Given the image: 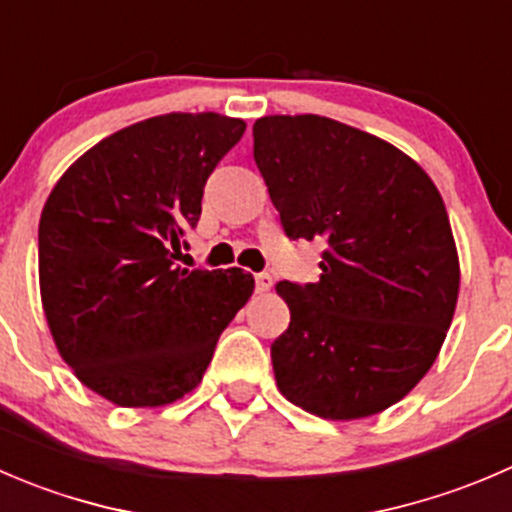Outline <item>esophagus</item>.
Returning <instances> with one entry per match:
<instances>
[{"mask_svg": "<svg viewBox=\"0 0 512 512\" xmlns=\"http://www.w3.org/2000/svg\"><path fill=\"white\" fill-rule=\"evenodd\" d=\"M255 287L257 292H267L272 287V275L270 272H257L255 275Z\"/></svg>", "mask_w": 512, "mask_h": 512, "instance_id": "obj_1", "label": "esophagus"}]
</instances>
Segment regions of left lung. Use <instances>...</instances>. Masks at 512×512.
Wrapping results in <instances>:
<instances>
[{"mask_svg": "<svg viewBox=\"0 0 512 512\" xmlns=\"http://www.w3.org/2000/svg\"><path fill=\"white\" fill-rule=\"evenodd\" d=\"M255 162L290 240L325 245L320 280L277 282L280 393L325 420L382 413L423 380L458 302L443 197L398 147L317 114L257 119Z\"/></svg>", "mask_w": 512, "mask_h": 512, "instance_id": "1", "label": "left lung"}]
</instances>
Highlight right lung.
I'll use <instances>...</instances> for the list:
<instances>
[{
	"label": "right lung",
	"instance_id": "obj_1",
	"mask_svg": "<svg viewBox=\"0 0 512 512\" xmlns=\"http://www.w3.org/2000/svg\"><path fill=\"white\" fill-rule=\"evenodd\" d=\"M245 122L172 112L114 132L54 185L39 220V287L74 375L122 408H157L200 385L252 275L185 270L202 192Z\"/></svg>",
	"mask_w": 512,
	"mask_h": 512
}]
</instances>
